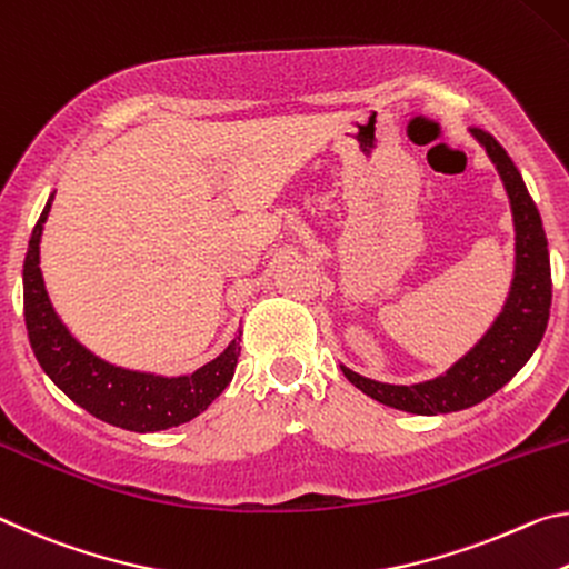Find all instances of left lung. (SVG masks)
I'll use <instances>...</instances> for the list:
<instances>
[{"label":"left lung","instance_id":"1","mask_svg":"<svg viewBox=\"0 0 569 569\" xmlns=\"http://www.w3.org/2000/svg\"><path fill=\"white\" fill-rule=\"evenodd\" d=\"M477 141L487 148L491 161L505 181L511 201V217L517 231V267L505 312L499 315L491 330L479 340L467 358H461L446 376L426 380L416 386H388L362 378L342 366V372L362 393L376 398L398 411L436 416L463 411L481 403L483 398L509 383L519 368L532 358L539 340L547 330L549 305H552V274H549V251L542 219L529 197L517 166L489 130L471 128Z\"/></svg>","mask_w":569,"mask_h":569}]
</instances>
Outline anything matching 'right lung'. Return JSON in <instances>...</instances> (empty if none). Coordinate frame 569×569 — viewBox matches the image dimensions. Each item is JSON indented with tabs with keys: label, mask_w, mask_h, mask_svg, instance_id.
<instances>
[{
	"label": "right lung",
	"mask_w": 569,
	"mask_h": 569,
	"mask_svg": "<svg viewBox=\"0 0 569 569\" xmlns=\"http://www.w3.org/2000/svg\"><path fill=\"white\" fill-rule=\"evenodd\" d=\"M52 197L32 229L22 272L24 325L34 358L42 370L80 408H86L88 413L110 426L126 428V431H163V428L181 426L207 411L211 400L229 386L231 376H234L241 352V335L231 340V346L217 360L207 362L191 376L179 378L126 370L92 356L60 322L48 292H44L40 272V237Z\"/></svg>",
	"instance_id": "obj_1"
}]
</instances>
